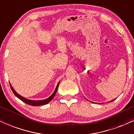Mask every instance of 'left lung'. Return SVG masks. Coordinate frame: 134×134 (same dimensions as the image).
I'll use <instances>...</instances> for the list:
<instances>
[{
	"instance_id": "left-lung-1",
	"label": "left lung",
	"mask_w": 134,
	"mask_h": 134,
	"mask_svg": "<svg viewBox=\"0 0 134 134\" xmlns=\"http://www.w3.org/2000/svg\"><path fill=\"white\" fill-rule=\"evenodd\" d=\"M115 99H113V100H111V101H114V100H115ZM90 102H91V101H90ZM92 103H93V102H92Z\"/></svg>"
}]
</instances>
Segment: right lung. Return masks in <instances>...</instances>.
I'll return each instance as SVG.
<instances>
[{
	"label": "right lung",
	"mask_w": 134,
	"mask_h": 134,
	"mask_svg": "<svg viewBox=\"0 0 134 134\" xmlns=\"http://www.w3.org/2000/svg\"><path fill=\"white\" fill-rule=\"evenodd\" d=\"M59 83H60V82H58V84H57V87H56V88H55L54 92H53V94H52L51 96L49 97V98H47V99H43V100H31V99H26V98H24V97L21 96V95L19 94L18 93H17L16 91L14 90L13 86L10 85V88H11L12 91H13V93L14 94L15 96H16V97H18L19 99H21V100L23 101V102L26 103V104H30V105H31V106H41V105H44V104L48 103L49 102H50V101H52V99H53V97L55 96V94H56V93H57V91L58 86H59Z\"/></svg>",
	"instance_id": "add662e5"
}]
</instances>
